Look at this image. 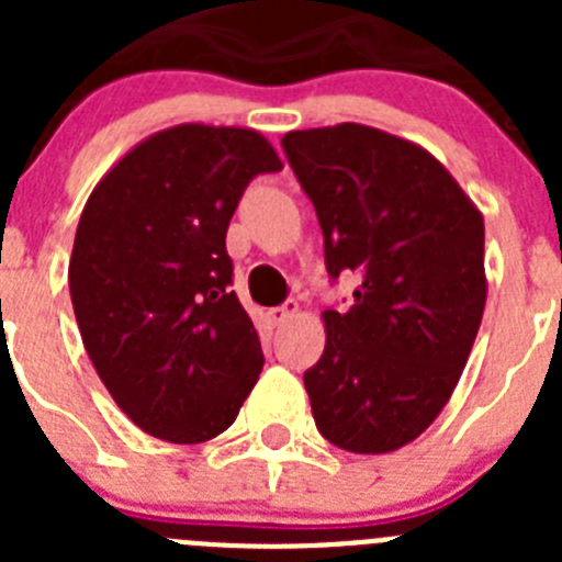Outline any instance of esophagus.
<instances>
[{
  "label": "esophagus",
  "mask_w": 562,
  "mask_h": 562,
  "mask_svg": "<svg viewBox=\"0 0 562 562\" xmlns=\"http://www.w3.org/2000/svg\"><path fill=\"white\" fill-rule=\"evenodd\" d=\"M297 312H301V306H297V301H284V304L281 306H276V310H270V321L276 326H284V324H290L292 317H297Z\"/></svg>",
  "instance_id": "obj_1"
}]
</instances>
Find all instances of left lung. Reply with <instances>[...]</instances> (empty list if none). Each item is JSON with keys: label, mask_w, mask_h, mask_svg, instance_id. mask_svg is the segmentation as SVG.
I'll return each mask as SVG.
<instances>
[{"label": "left lung", "mask_w": 562, "mask_h": 562, "mask_svg": "<svg viewBox=\"0 0 562 562\" xmlns=\"http://www.w3.org/2000/svg\"><path fill=\"white\" fill-rule=\"evenodd\" d=\"M324 231L326 270L360 276L326 310L304 374L317 430L349 453H391L434 425L459 385L486 304L484 216L416 143L362 123L284 134Z\"/></svg>", "instance_id": "left-lung-1"}]
</instances>
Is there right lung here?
I'll return each mask as SVG.
<instances>
[{"mask_svg":"<svg viewBox=\"0 0 562 562\" xmlns=\"http://www.w3.org/2000/svg\"><path fill=\"white\" fill-rule=\"evenodd\" d=\"M265 134L180 123L128 148L89 193L69 256L83 349L148 436L225 434L265 355L231 292L225 236L247 182L278 171Z\"/></svg>","mask_w":562,"mask_h":562,"instance_id":"1","label":"right lung"}]
</instances>
